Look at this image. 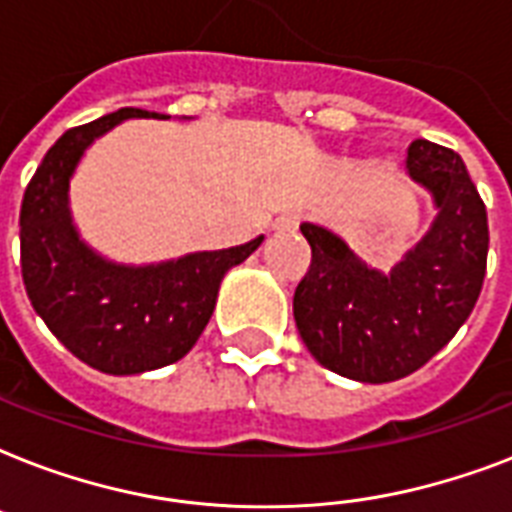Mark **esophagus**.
Returning a JSON list of instances; mask_svg holds the SVG:
<instances>
[{
    "instance_id": "1",
    "label": "esophagus",
    "mask_w": 512,
    "mask_h": 512,
    "mask_svg": "<svg viewBox=\"0 0 512 512\" xmlns=\"http://www.w3.org/2000/svg\"><path fill=\"white\" fill-rule=\"evenodd\" d=\"M297 223H300V217L297 215H281L276 220V231H295Z\"/></svg>"
}]
</instances>
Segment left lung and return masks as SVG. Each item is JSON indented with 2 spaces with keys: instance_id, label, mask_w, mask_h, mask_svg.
<instances>
[{
  "instance_id": "1",
  "label": "left lung",
  "mask_w": 512,
  "mask_h": 512,
  "mask_svg": "<svg viewBox=\"0 0 512 512\" xmlns=\"http://www.w3.org/2000/svg\"><path fill=\"white\" fill-rule=\"evenodd\" d=\"M406 170L438 215L393 271L361 263L340 236L313 223L311 268L295 289V324L321 366L358 382H393L428 364L473 311L486 276V207L460 154L414 140Z\"/></svg>"
}]
</instances>
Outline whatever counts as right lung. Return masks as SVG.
Instances as JSON below:
<instances>
[{
	"instance_id": "add662e5",
	"label": "right lung",
	"mask_w": 512,
	"mask_h": 512,
	"mask_svg": "<svg viewBox=\"0 0 512 512\" xmlns=\"http://www.w3.org/2000/svg\"><path fill=\"white\" fill-rule=\"evenodd\" d=\"M124 119L170 116L119 108L63 132L20 204V271L28 300L79 361L106 374H140L180 361L207 327L225 273L263 241L257 236L241 247L156 265L111 263L87 247L71 220L68 183L92 140Z\"/></svg>"
}]
</instances>
